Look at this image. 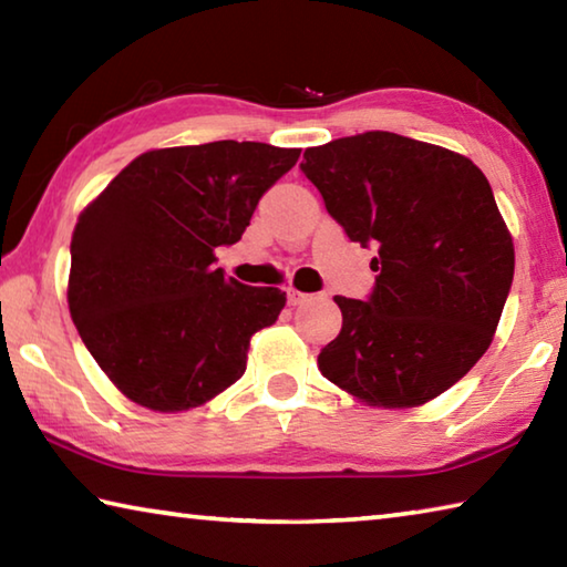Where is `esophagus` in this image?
<instances>
[{
  "mask_svg": "<svg viewBox=\"0 0 567 567\" xmlns=\"http://www.w3.org/2000/svg\"><path fill=\"white\" fill-rule=\"evenodd\" d=\"M310 297H312V295L295 290V287H287V302H290V305H302V302L310 300Z\"/></svg>",
  "mask_w": 567,
  "mask_h": 567,
  "instance_id": "1",
  "label": "esophagus"
}]
</instances>
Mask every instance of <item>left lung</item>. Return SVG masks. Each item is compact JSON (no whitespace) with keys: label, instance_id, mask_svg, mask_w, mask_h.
<instances>
[{"label":"left lung","instance_id":"1","mask_svg":"<svg viewBox=\"0 0 567 567\" xmlns=\"http://www.w3.org/2000/svg\"><path fill=\"white\" fill-rule=\"evenodd\" d=\"M302 175L352 243L375 249L364 300L334 297L342 330L318 368L354 398L412 408L465 378L491 348L515 252L473 162L395 132L305 150Z\"/></svg>","mask_w":567,"mask_h":567}]
</instances>
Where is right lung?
Here are the masks:
<instances>
[{
  "mask_svg": "<svg viewBox=\"0 0 567 567\" xmlns=\"http://www.w3.org/2000/svg\"><path fill=\"white\" fill-rule=\"evenodd\" d=\"M300 150L219 140L145 152L80 215L70 312L92 358L142 408H197L243 378L249 338L287 297L215 267Z\"/></svg>",
  "mask_w": 567,
  "mask_h": 567,
  "instance_id": "add662e5",
  "label": "right lung"
}]
</instances>
